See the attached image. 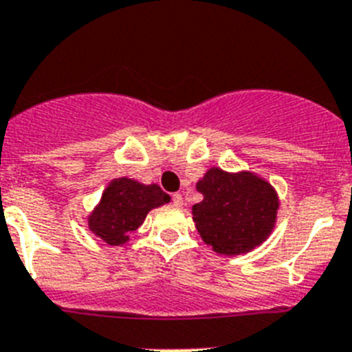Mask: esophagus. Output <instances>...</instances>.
Masks as SVG:
<instances>
[{"label":"esophagus","instance_id":"34e87169","mask_svg":"<svg viewBox=\"0 0 352 352\" xmlns=\"http://www.w3.org/2000/svg\"><path fill=\"white\" fill-rule=\"evenodd\" d=\"M172 201H173V206L180 207L182 204H184V198H182V195L175 193V195H172Z\"/></svg>","mask_w":352,"mask_h":352}]
</instances>
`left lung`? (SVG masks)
Here are the masks:
<instances>
[{"label":"left lung","instance_id":"8db88e82","mask_svg":"<svg viewBox=\"0 0 352 352\" xmlns=\"http://www.w3.org/2000/svg\"><path fill=\"white\" fill-rule=\"evenodd\" d=\"M197 189L204 200L193 206V221L204 243L219 255L252 252L273 232L280 204L267 180L210 168Z\"/></svg>","mask_w":352,"mask_h":352}]
</instances>
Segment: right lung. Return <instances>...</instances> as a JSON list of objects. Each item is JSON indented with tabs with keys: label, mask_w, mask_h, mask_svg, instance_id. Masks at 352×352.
<instances>
[{
	"label": "right lung",
	"mask_w": 352,
	"mask_h": 352,
	"mask_svg": "<svg viewBox=\"0 0 352 352\" xmlns=\"http://www.w3.org/2000/svg\"><path fill=\"white\" fill-rule=\"evenodd\" d=\"M168 201L170 197L157 184L120 177L104 189L99 206L88 216V228L104 243L120 246L145 221L146 214Z\"/></svg>",
	"instance_id": "right-lung-1"
}]
</instances>
